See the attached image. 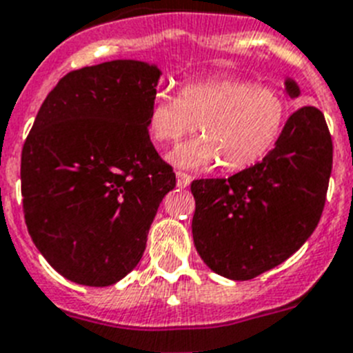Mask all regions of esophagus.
I'll use <instances>...</instances> for the list:
<instances>
[{
    "instance_id": "34e87169",
    "label": "esophagus",
    "mask_w": 353,
    "mask_h": 353,
    "mask_svg": "<svg viewBox=\"0 0 353 353\" xmlns=\"http://www.w3.org/2000/svg\"><path fill=\"white\" fill-rule=\"evenodd\" d=\"M176 177H177V186H179V188H186V186L192 183V176L186 172H181V170H177Z\"/></svg>"
}]
</instances>
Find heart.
I'll return each instance as SVG.
<instances>
[{"mask_svg":"<svg viewBox=\"0 0 353 353\" xmlns=\"http://www.w3.org/2000/svg\"><path fill=\"white\" fill-rule=\"evenodd\" d=\"M290 106L281 90L252 79L208 78L181 87L179 96L158 92L147 125L159 143L177 142L197 130L199 139L181 143L168 161L186 170L214 167L243 170L265 158L288 122Z\"/></svg>","mask_w":353,"mask_h":353,"instance_id":"heart-1","label":"heart"}]
</instances>
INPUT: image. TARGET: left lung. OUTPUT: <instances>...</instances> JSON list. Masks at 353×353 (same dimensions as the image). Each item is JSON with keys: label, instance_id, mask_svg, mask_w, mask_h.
Returning <instances> with one entry per match:
<instances>
[{"label": "left lung", "instance_id": "obj_1", "mask_svg": "<svg viewBox=\"0 0 353 353\" xmlns=\"http://www.w3.org/2000/svg\"><path fill=\"white\" fill-rule=\"evenodd\" d=\"M295 99L300 87L284 81ZM332 172V139L323 113L296 110L259 163L228 179L192 183L194 243L214 274L249 281L286 261L320 222Z\"/></svg>", "mask_w": 353, "mask_h": 353}]
</instances>
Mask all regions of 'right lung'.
Instances as JSON below:
<instances>
[{
  "instance_id": "1",
  "label": "right lung",
  "mask_w": 353,
  "mask_h": 353,
  "mask_svg": "<svg viewBox=\"0 0 353 353\" xmlns=\"http://www.w3.org/2000/svg\"><path fill=\"white\" fill-rule=\"evenodd\" d=\"M161 70L112 60L49 92L21 156L24 220L39 252L83 286H110L142 259L159 202L176 186L149 139Z\"/></svg>"
}]
</instances>
